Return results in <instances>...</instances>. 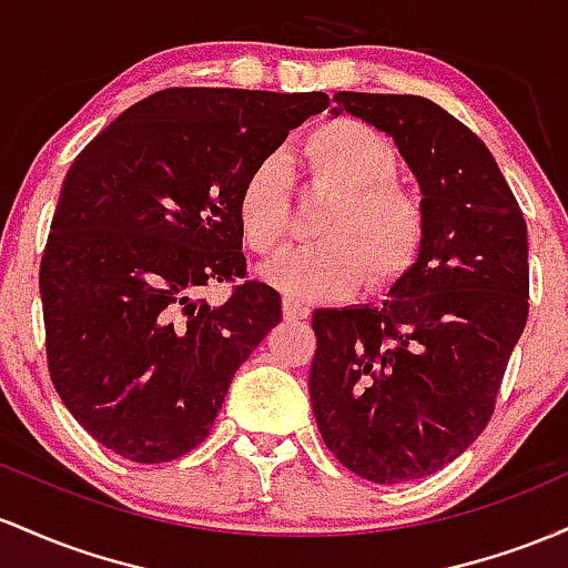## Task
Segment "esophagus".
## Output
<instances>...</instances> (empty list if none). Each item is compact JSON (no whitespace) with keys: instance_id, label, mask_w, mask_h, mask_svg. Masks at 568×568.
I'll use <instances>...</instances> for the list:
<instances>
[{"instance_id":"esophagus-1","label":"esophagus","mask_w":568,"mask_h":568,"mask_svg":"<svg viewBox=\"0 0 568 568\" xmlns=\"http://www.w3.org/2000/svg\"><path fill=\"white\" fill-rule=\"evenodd\" d=\"M308 316V305L284 297V318H305Z\"/></svg>"}]
</instances>
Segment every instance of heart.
Instances as JSON below:
<instances>
[{"mask_svg": "<svg viewBox=\"0 0 568 568\" xmlns=\"http://www.w3.org/2000/svg\"><path fill=\"white\" fill-rule=\"evenodd\" d=\"M311 184L335 199L316 225L318 244L292 246L263 267L273 290L297 303L329 301L397 282L422 254L426 214L422 201L397 182L399 155L373 125L337 118L316 125L301 144ZM244 244L271 254L290 225V171L267 155L246 174L235 201Z\"/></svg>", "mask_w": 568, "mask_h": 568, "instance_id": "1", "label": "heart"}]
</instances>
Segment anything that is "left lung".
Wrapping results in <instances>:
<instances>
[{
    "instance_id": "8db88e82",
    "label": "left lung",
    "mask_w": 568,
    "mask_h": 568,
    "mask_svg": "<svg viewBox=\"0 0 568 568\" xmlns=\"http://www.w3.org/2000/svg\"><path fill=\"white\" fill-rule=\"evenodd\" d=\"M422 190V254L381 305L316 308L308 394L324 445L369 483L418 480L486 429L528 316V235L488 146L422 95H333Z\"/></svg>"
}]
</instances>
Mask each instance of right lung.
Wrapping results in <instances>:
<instances>
[{
  "label": "right lung",
  "instance_id": "obj_1",
  "mask_svg": "<svg viewBox=\"0 0 568 568\" xmlns=\"http://www.w3.org/2000/svg\"><path fill=\"white\" fill-rule=\"evenodd\" d=\"M327 93L169 88L112 120L63 176L40 265L48 367L82 429L136 464L206 439L235 369L282 322L246 282L235 201Z\"/></svg>",
  "mask_w": 568,
  "mask_h": 568
}]
</instances>
